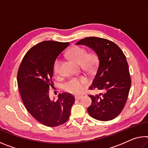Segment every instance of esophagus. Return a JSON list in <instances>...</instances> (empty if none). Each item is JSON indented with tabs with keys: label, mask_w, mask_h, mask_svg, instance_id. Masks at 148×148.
Instances as JSON below:
<instances>
[{
	"label": "esophagus",
	"mask_w": 148,
	"mask_h": 148,
	"mask_svg": "<svg viewBox=\"0 0 148 148\" xmlns=\"http://www.w3.org/2000/svg\"><path fill=\"white\" fill-rule=\"evenodd\" d=\"M82 97H83L82 95H76V96H75V99H78V100L81 99Z\"/></svg>",
	"instance_id": "esophagus-1"
}]
</instances>
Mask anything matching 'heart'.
Here are the masks:
<instances>
[{
	"instance_id": "1",
	"label": "heart",
	"mask_w": 148,
	"mask_h": 148,
	"mask_svg": "<svg viewBox=\"0 0 148 148\" xmlns=\"http://www.w3.org/2000/svg\"><path fill=\"white\" fill-rule=\"evenodd\" d=\"M68 56L72 61L78 64H81L82 67L86 71L91 72L95 69L97 64L98 58L95 53L87 54L85 49L79 47L72 48L68 53ZM60 60L57 58L53 64V70L55 73L59 72ZM88 81L84 78L80 79H72L64 85V90L68 92L78 93L82 91L84 85Z\"/></svg>"
}]
</instances>
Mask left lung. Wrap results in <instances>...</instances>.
<instances>
[{
    "instance_id": "1",
    "label": "left lung",
    "mask_w": 148,
    "mask_h": 148,
    "mask_svg": "<svg viewBox=\"0 0 148 148\" xmlns=\"http://www.w3.org/2000/svg\"><path fill=\"white\" fill-rule=\"evenodd\" d=\"M76 45L91 49L99 60L97 73L89 89L103 90L104 93L89 95L92 103L88 108V113L99 121L112 120L123 109L131 86L125 55L113 42L99 37H86Z\"/></svg>"
}]
</instances>
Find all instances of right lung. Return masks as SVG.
<instances>
[{
    "instance_id": "obj_1",
    "label": "right lung",
    "mask_w": 148,
    "mask_h": 148,
    "mask_svg": "<svg viewBox=\"0 0 148 148\" xmlns=\"http://www.w3.org/2000/svg\"><path fill=\"white\" fill-rule=\"evenodd\" d=\"M69 45V43L53 41L41 42L28 51L18 69V88L25 108L37 121L50 127L69 120L75 101L66 93H60L57 101L49 95V86L54 85V62Z\"/></svg>"
}]
</instances>
